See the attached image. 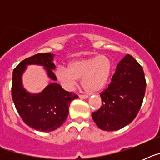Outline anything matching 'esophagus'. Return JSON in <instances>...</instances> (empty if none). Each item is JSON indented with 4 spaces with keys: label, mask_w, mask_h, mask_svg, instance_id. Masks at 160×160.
I'll return each instance as SVG.
<instances>
[{
    "label": "esophagus",
    "mask_w": 160,
    "mask_h": 160,
    "mask_svg": "<svg viewBox=\"0 0 160 160\" xmlns=\"http://www.w3.org/2000/svg\"><path fill=\"white\" fill-rule=\"evenodd\" d=\"M79 98H80V99H82V100H85V99H87L88 95H79Z\"/></svg>",
    "instance_id": "1"
}]
</instances>
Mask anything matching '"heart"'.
Masks as SVG:
<instances>
[{
    "label": "heart",
    "instance_id": "heart-1",
    "mask_svg": "<svg viewBox=\"0 0 160 160\" xmlns=\"http://www.w3.org/2000/svg\"><path fill=\"white\" fill-rule=\"evenodd\" d=\"M113 70L111 60L104 55L71 60L68 68L59 67L55 77L65 90L72 91L81 78V85L88 92L102 90L109 82Z\"/></svg>",
    "mask_w": 160,
    "mask_h": 160
}]
</instances>
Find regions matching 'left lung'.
I'll return each instance as SVG.
<instances>
[{"mask_svg":"<svg viewBox=\"0 0 160 160\" xmlns=\"http://www.w3.org/2000/svg\"><path fill=\"white\" fill-rule=\"evenodd\" d=\"M145 88L143 68L127 55L117 65L110 85L100 95L102 106L92 113L97 126L114 131L130 124L141 107Z\"/></svg>","mask_w":160,"mask_h":160,"instance_id":"1","label":"left lung"}]
</instances>
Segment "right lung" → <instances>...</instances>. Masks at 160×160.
<instances>
[{
  "mask_svg": "<svg viewBox=\"0 0 160 160\" xmlns=\"http://www.w3.org/2000/svg\"><path fill=\"white\" fill-rule=\"evenodd\" d=\"M54 57L51 53L35 55L21 61L12 74L11 95L17 112L29 127L41 132L61 126L67 119L70 103L78 98L56 83ZM28 65H40L46 71L49 81L41 92H29L23 87L22 76Z\"/></svg>",
  "mask_w": 160,
  "mask_h": 160,
  "instance_id": "1",
  "label": "right lung"
}]
</instances>
